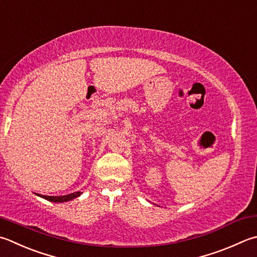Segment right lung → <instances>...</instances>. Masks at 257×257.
Here are the masks:
<instances>
[{"label": "right lung", "instance_id": "obj_1", "mask_svg": "<svg viewBox=\"0 0 257 257\" xmlns=\"http://www.w3.org/2000/svg\"><path fill=\"white\" fill-rule=\"evenodd\" d=\"M81 193H83L81 191H77V192L69 193V195H66V196H42V195H38V196L51 202H66V201H70L72 199H75L77 197H79Z\"/></svg>", "mask_w": 257, "mask_h": 257}]
</instances>
